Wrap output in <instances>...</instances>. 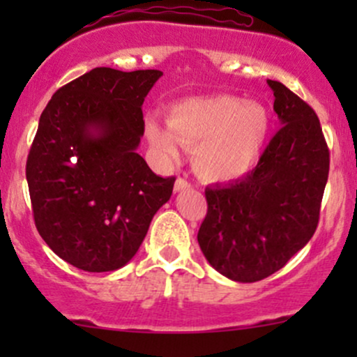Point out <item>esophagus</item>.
<instances>
[{"mask_svg": "<svg viewBox=\"0 0 357 357\" xmlns=\"http://www.w3.org/2000/svg\"><path fill=\"white\" fill-rule=\"evenodd\" d=\"M190 188H191V183L186 181V179H184V178L176 179V183H174V191L176 192L184 191V190H190Z\"/></svg>", "mask_w": 357, "mask_h": 357, "instance_id": "esophagus-1", "label": "esophagus"}]
</instances>
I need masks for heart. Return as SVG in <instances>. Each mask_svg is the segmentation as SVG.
<instances>
[{
  "label": "heart",
  "instance_id": "b5f03b06",
  "mask_svg": "<svg viewBox=\"0 0 357 357\" xmlns=\"http://www.w3.org/2000/svg\"><path fill=\"white\" fill-rule=\"evenodd\" d=\"M151 146L167 161L179 144L192 149V166L208 181H230L252 171L270 136V114L260 102L213 96L176 104L167 124L146 119Z\"/></svg>",
  "mask_w": 357,
  "mask_h": 357
}]
</instances>
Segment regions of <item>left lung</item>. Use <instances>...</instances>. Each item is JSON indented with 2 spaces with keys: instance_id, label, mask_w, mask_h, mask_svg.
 <instances>
[{
  "instance_id": "8db88e82",
  "label": "left lung",
  "mask_w": 357,
  "mask_h": 357,
  "mask_svg": "<svg viewBox=\"0 0 357 357\" xmlns=\"http://www.w3.org/2000/svg\"><path fill=\"white\" fill-rule=\"evenodd\" d=\"M273 110L282 127L241 179L206 188L198 231L204 258L235 282L280 270L312 238L329 176V149L314 109L277 80Z\"/></svg>"
}]
</instances>
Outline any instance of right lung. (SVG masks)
Here are the masks:
<instances>
[{"instance_id": "obj_1", "label": "right lung", "mask_w": 357, "mask_h": 357, "mask_svg": "<svg viewBox=\"0 0 357 357\" xmlns=\"http://www.w3.org/2000/svg\"><path fill=\"white\" fill-rule=\"evenodd\" d=\"M161 70L97 67L56 90L26 159L36 230L61 260L112 272L136 255L174 178L137 154L142 104Z\"/></svg>"}]
</instances>
